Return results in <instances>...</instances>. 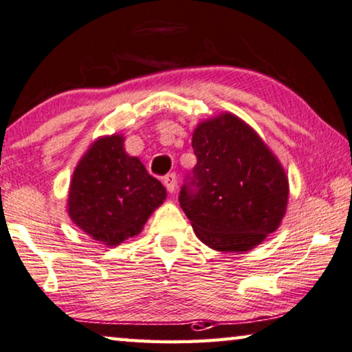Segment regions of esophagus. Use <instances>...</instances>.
<instances>
[{
    "label": "esophagus",
    "mask_w": 352,
    "mask_h": 352,
    "mask_svg": "<svg viewBox=\"0 0 352 352\" xmlns=\"http://www.w3.org/2000/svg\"><path fill=\"white\" fill-rule=\"evenodd\" d=\"M163 183H164V186L167 188V191L174 192L175 188H177V175L175 174H167L163 178Z\"/></svg>",
    "instance_id": "obj_1"
}]
</instances>
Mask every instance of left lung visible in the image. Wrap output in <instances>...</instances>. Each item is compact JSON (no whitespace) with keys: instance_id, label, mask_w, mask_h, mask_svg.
I'll return each instance as SVG.
<instances>
[{"instance_id":"left-lung-1","label":"left lung","mask_w":352,"mask_h":352,"mask_svg":"<svg viewBox=\"0 0 352 352\" xmlns=\"http://www.w3.org/2000/svg\"><path fill=\"white\" fill-rule=\"evenodd\" d=\"M197 164L178 202L206 246L244 252L276 232L285 216L288 178L274 153L230 113L200 122L192 135Z\"/></svg>"}]
</instances>
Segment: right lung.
<instances>
[{
	"mask_svg": "<svg viewBox=\"0 0 352 352\" xmlns=\"http://www.w3.org/2000/svg\"><path fill=\"white\" fill-rule=\"evenodd\" d=\"M166 188L124 148V136L98 138L80 160L69 189L67 211L78 228L104 246L141 233L164 202Z\"/></svg>",
	"mask_w": 352,
	"mask_h": 352,
	"instance_id": "1",
	"label": "right lung"
}]
</instances>
